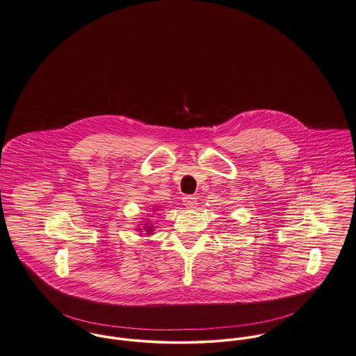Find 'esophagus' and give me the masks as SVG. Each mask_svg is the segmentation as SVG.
I'll return each instance as SVG.
<instances>
[{
	"label": "esophagus",
	"mask_w": 356,
	"mask_h": 356,
	"mask_svg": "<svg viewBox=\"0 0 356 356\" xmlns=\"http://www.w3.org/2000/svg\"><path fill=\"white\" fill-rule=\"evenodd\" d=\"M183 203H184V206L193 209L197 206V197H193V195H186L183 197Z\"/></svg>",
	"instance_id": "esophagus-1"
}]
</instances>
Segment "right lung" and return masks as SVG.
Listing matches in <instances>:
<instances>
[{"instance_id": "right-lung-1", "label": "right lung", "mask_w": 356, "mask_h": 356, "mask_svg": "<svg viewBox=\"0 0 356 356\" xmlns=\"http://www.w3.org/2000/svg\"><path fill=\"white\" fill-rule=\"evenodd\" d=\"M150 231H152V227L147 229V235H150Z\"/></svg>"}]
</instances>
